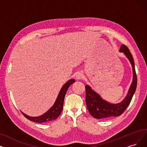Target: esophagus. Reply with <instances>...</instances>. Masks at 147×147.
Returning <instances> with one entry per match:
<instances>
[{
	"instance_id": "1",
	"label": "esophagus",
	"mask_w": 147,
	"mask_h": 147,
	"mask_svg": "<svg viewBox=\"0 0 147 147\" xmlns=\"http://www.w3.org/2000/svg\"><path fill=\"white\" fill-rule=\"evenodd\" d=\"M83 78V75L81 72H78L77 75H76V79L77 80H81Z\"/></svg>"
}]
</instances>
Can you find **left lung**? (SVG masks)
Here are the masks:
<instances>
[{"label":"left lung","instance_id":"8db88e82","mask_svg":"<svg viewBox=\"0 0 147 147\" xmlns=\"http://www.w3.org/2000/svg\"><path fill=\"white\" fill-rule=\"evenodd\" d=\"M119 51L123 52L130 60L133 67V79L127 95L121 102L110 104L100 97L98 94L93 91L90 86H86V103L90 114L96 119L109 118L119 116L124 112L130 104L137 87V75L134 67L133 58L130 50L125 45H122Z\"/></svg>","mask_w":147,"mask_h":147}]
</instances>
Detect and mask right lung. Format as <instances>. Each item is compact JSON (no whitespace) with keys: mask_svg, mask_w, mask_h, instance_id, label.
Returning <instances> with one entry per match:
<instances>
[{"mask_svg":"<svg viewBox=\"0 0 147 147\" xmlns=\"http://www.w3.org/2000/svg\"><path fill=\"white\" fill-rule=\"evenodd\" d=\"M75 80L71 79L69 80L67 83L63 86L59 93V95H58L57 97V100L54 105V106L51 109H50L48 112H46L45 114L38 117H31L25 115L23 112H22V113L28 119L37 123H40V124L41 123L48 122L55 120L60 116V115L61 113L63 107L64 96H65L66 93L69 87L72 84L75 83Z\"/></svg>","mask_w":147,"mask_h":147,"instance_id":"right-lung-1","label":"right lung"}]
</instances>
